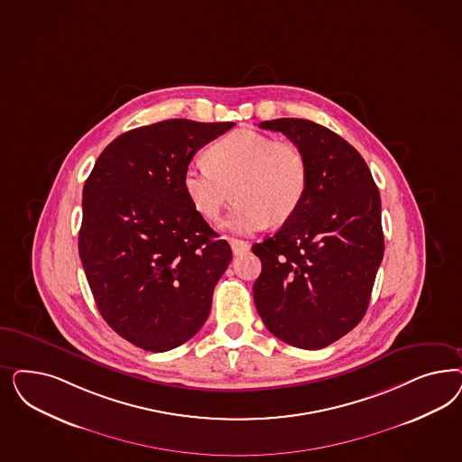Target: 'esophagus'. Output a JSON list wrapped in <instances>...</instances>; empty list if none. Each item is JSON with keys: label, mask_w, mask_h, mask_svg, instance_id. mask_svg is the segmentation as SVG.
I'll return each instance as SVG.
<instances>
[{"label": "esophagus", "mask_w": 462, "mask_h": 462, "mask_svg": "<svg viewBox=\"0 0 462 462\" xmlns=\"http://www.w3.org/2000/svg\"><path fill=\"white\" fill-rule=\"evenodd\" d=\"M229 245H231V250L235 254H246L250 250V243H246L243 239L229 238Z\"/></svg>", "instance_id": "34e87169"}]
</instances>
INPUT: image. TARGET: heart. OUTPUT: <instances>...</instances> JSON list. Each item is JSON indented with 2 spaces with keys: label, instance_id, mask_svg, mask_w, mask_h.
Returning a JSON list of instances; mask_svg holds the SVG:
<instances>
[{
  "label": "heart",
  "instance_id": "b5f03b06",
  "mask_svg": "<svg viewBox=\"0 0 462 462\" xmlns=\"http://www.w3.org/2000/svg\"><path fill=\"white\" fill-rule=\"evenodd\" d=\"M206 162H190L181 185L195 212L219 221L231 197L236 204L226 226L233 233H254L287 223L298 212L310 185L306 154L285 141L254 129H238L212 143Z\"/></svg>",
  "mask_w": 462,
  "mask_h": 462
}]
</instances>
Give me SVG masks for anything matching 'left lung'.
Masks as SVG:
<instances>
[{
	"mask_svg": "<svg viewBox=\"0 0 462 462\" xmlns=\"http://www.w3.org/2000/svg\"><path fill=\"white\" fill-rule=\"evenodd\" d=\"M308 160L310 185L298 212L254 252L262 273L256 311L268 331L318 350L357 327L369 308L384 254L381 197L357 149L306 119L265 120Z\"/></svg>",
	"mask_w": 462,
	"mask_h": 462,
	"instance_id": "1",
	"label": "left lung"
}]
</instances>
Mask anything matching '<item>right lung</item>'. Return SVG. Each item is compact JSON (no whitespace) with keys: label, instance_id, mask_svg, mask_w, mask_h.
<instances>
[{"label":"right lung","instance_id":"add662e5","mask_svg":"<svg viewBox=\"0 0 462 462\" xmlns=\"http://www.w3.org/2000/svg\"><path fill=\"white\" fill-rule=\"evenodd\" d=\"M233 122L170 119L114 139L83 189L79 258L97 308L148 352L190 340L233 254L195 212L181 175Z\"/></svg>","mask_w":462,"mask_h":462}]
</instances>
